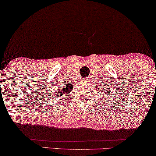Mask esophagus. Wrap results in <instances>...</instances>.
Here are the masks:
<instances>
[{
    "mask_svg": "<svg viewBox=\"0 0 156 156\" xmlns=\"http://www.w3.org/2000/svg\"><path fill=\"white\" fill-rule=\"evenodd\" d=\"M87 80V79H82V81H84V82H86Z\"/></svg>",
    "mask_w": 156,
    "mask_h": 156,
    "instance_id": "1",
    "label": "esophagus"
}]
</instances>
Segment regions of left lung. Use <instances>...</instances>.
I'll list each match as a JSON object with an SVG mask.
<instances>
[{
  "instance_id": "left-lung-1",
  "label": "left lung",
  "mask_w": 156,
  "mask_h": 156,
  "mask_svg": "<svg viewBox=\"0 0 156 156\" xmlns=\"http://www.w3.org/2000/svg\"><path fill=\"white\" fill-rule=\"evenodd\" d=\"M103 84H104V83ZM104 86H105V87H104V88H103V89H104V90H103V91H105V93H106V91H107L108 90H107V89H106V90H105V89L106 88V85H104ZM101 87V85H99V87ZM108 94H109V93H108V94H107V96H106V99H108Z\"/></svg>"
}]
</instances>
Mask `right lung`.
I'll return each mask as SVG.
<instances>
[{"label": "right lung", "mask_w": 156, "mask_h": 156, "mask_svg": "<svg viewBox=\"0 0 156 156\" xmlns=\"http://www.w3.org/2000/svg\"><path fill=\"white\" fill-rule=\"evenodd\" d=\"M73 87L72 83H67L65 82L64 81H60V82L58 83V88L57 89V91L53 92L52 94V97L53 98H56L57 99H59V97H68ZM59 103H60V101H59Z\"/></svg>", "instance_id": "1"}]
</instances>
